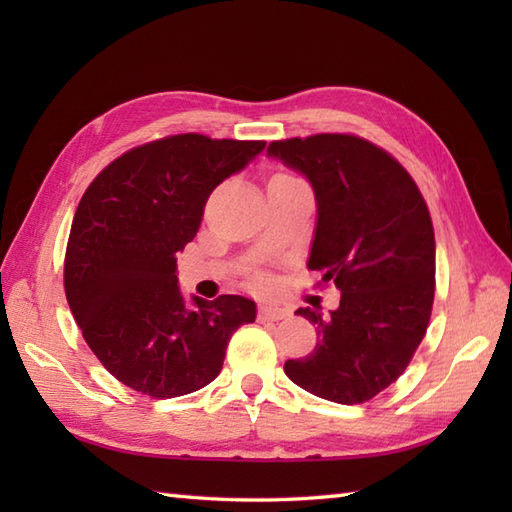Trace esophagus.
Returning <instances> with one entry per match:
<instances>
[{
	"instance_id": "1",
	"label": "esophagus",
	"mask_w": 512,
	"mask_h": 512,
	"mask_svg": "<svg viewBox=\"0 0 512 512\" xmlns=\"http://www.w3.org/2000/svg\"><path fill=\"white\" fill-rule=\"evenodd\" d=\"M288 310L277 306V303H264V306H259V319L262 321H281L288 317Z\"/></svg>"
}]
</instances>
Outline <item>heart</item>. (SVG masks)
<instances>
[{
	"instance_id": "b5f03b06",
	"label": "heart",
	"mask_w": 512,
	"mask_h": 512,
	"mask_svg": "<svg viewBox=\"0 0 512 512\" xmlns=\"http://www.w3.org/2000/svg\"><path fill=\"white\" fill-rule=\"evenodd\" d=\"M281 176H284V173H281Z\"/></svg>"
}]
</instances>
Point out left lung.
<instances>
[{
    "mask_svg": "<svg viewBox=\"0 0 512 512\" xmlns=\"http://www.w3.org/2000/svg\"><path fill=\"white\" fill-rule=\"evenodd\" d=\"M268 156L310 182L317 224L308 268L334 281L330 314L299 308L317 325L314 352L284 372L310 394L356 405L405 372L427 332L436 292V237L409 173L387 151L347 134L275 140Z\"/></svg>",
    "mask_w": 512,
    "mask_h": 512,
    "instance_id": "8db88e82",
    "label": "left lung"
}]
</instances>
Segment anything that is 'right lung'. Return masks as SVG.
Masks as SVG:
<instances>
[{
    "instance_id": "1",
    "label": "right lung",
    "mask_w": 512,
    "mask_h": 512,
    "mask_svg": "<svg viewBox=\"0 0 512 512\" xmlns=\"http://www.w3.org/2000/svg\"><path fill=\"white\" fill-rule=\"evenodd\" d=\"M264 140L180 134L127 151L83 193L65 250V297L85 343L123 385L151 398L198 391L220 374L255 301L187 299L178 259L217 184L246 169Z\"/></svg>"
}]
</instances>
